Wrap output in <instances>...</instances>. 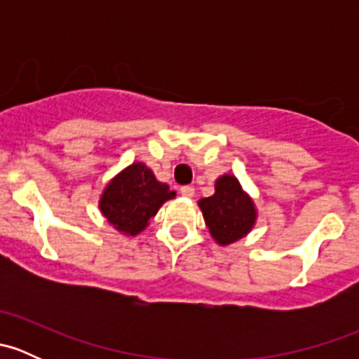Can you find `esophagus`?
<instances>
[{"label":"esophagus","mask_w":359,"mask_h":359,"mask_svg":"<svg viewBox=\"0 0 359 359\" xmlns=\"http://www.w3.org/2000/svg\"><path fill=\"white\" fill-rule=\"evenodd\" d=\"M179 191H180V194H182V196H186V198H193L194 196V187L193 186H182Z\"/></svg>","instance_id":"obj_1"}]
</instances>
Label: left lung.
Returning a JSON list of instances; mask_svg holds the SVG:
<instances>
[{
    "label": "left lung",
    "mask_w": 359,
    "mask_h": 359,
    "mask_svg": "<svg viewBox=\"0 0 359 359\" xmlns=\"http://www.w3.org/2000/svg\"><path fill=\"white\" fill-rule=\"evenodd\" d=\"M200 208L210 233L220 245L240 240L255 222L253 203L233 175L220 177L215 184V194L201 200Z\"/></svg>",
    "instance_id": "1"
}]
</instances>
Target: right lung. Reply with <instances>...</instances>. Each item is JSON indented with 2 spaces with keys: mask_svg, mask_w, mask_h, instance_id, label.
<instances>
[{
  "mask_svg": "<svg viewBox=\"0 0 359 359\" xmlns=\"http://www.w3.org/2000/svg\"><path fill=\"white\" fill-rule=\"evenodd\" d=\"M173 196L175 193L166 184L158 182L146 165L135 163L106 187L100 210L116 229L135 236L156 215L159 206Z\"/></svg>",
  "mask_w": 359,
  "mask_h": 359,
  "instance_id": "obj_1",
  "label": "right lung"
}]
</instances>
